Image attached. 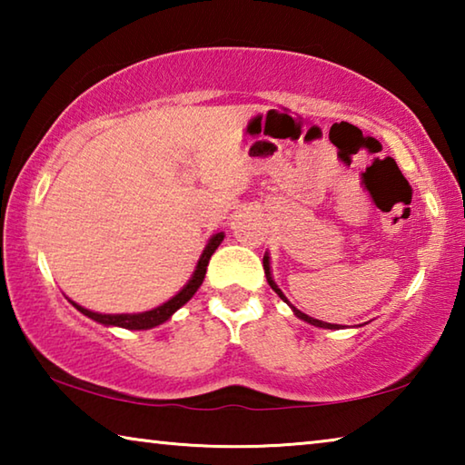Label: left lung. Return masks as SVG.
<instances>
[{
    "mask_svg": "<svg viewBox=\"0 0 465 465\" xmlns=\"http://www.w3.org/2000/svg\"><path fill=\"white\" fill-rule=\"evenodd\" d=\"M262 266H264V274H266V281H269V285L272 287V291L274 293H277L282 302H287V297L282 295V291L277 287V282L272 281V277H271V262H269V254H264V261H262ZM289 303V302H287ZM291 308H293V305H291ZM293 313L295 316L299 318V320H303V322H308V324H312V326H318V328H328V330H338L341 326L338 324H328V322H322V320H316V318H310L308 313H303V312H299V310H295L293 308Z\"/></svg>",
    "mask_w": 465,
    "mask_h": 465,
    "instance_id": "obj_1",
    "label": "left lung"
}]
</instances>
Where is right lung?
<instances>
[{
	"mask_svg": "<svg viewBox=\"0 0 465 465\" xmlns=\"http://www.w3.org/2000/svg\"><path fill=\"white\" fill-rule=\"evenodd\" d=\"M222 242H223V232L211 235V240L207 242V246H204L199 262H196V269L193 272L191 281H188L186 285L180 289L174 297L168 299L166 303L157 305V308L149 310V312H141V313H98V312H90V310L82 308V305L74 303L72 299H69V302H72L74 308L77 312H82L84 316L92 318L94 322H100V324H104V326H119V328H127V330H149L153 326H160L166 320H170L172 313L183 308L188 299H191L196 293V291H199V287L203 285L204 272H207L211 256H213V252L217 250V246Z\"/></svg>",
	"mask_w": 465,
	"mask_h": 465,
	"instance_id": "add662e5",
	"label": "right lung"
}]
</instances>
